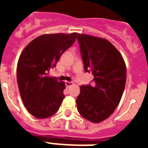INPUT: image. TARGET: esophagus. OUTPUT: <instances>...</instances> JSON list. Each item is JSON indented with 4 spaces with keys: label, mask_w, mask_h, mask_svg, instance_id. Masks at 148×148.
I'll list each match as a JSON object with an SVG mask.
<instances>
[{
    "label": "esophagus",
    "mask_w": 148,
    "mask_h": 148,
    "mask_svg": "<svg viewBox=\"0 0 148 148\" xmlns=\"http://www.w3.org/2000/svg\"><path fill=\"white\" fill-rule=\"evenodd\" d=\"M66 86L67 87V88H70L72 86H74V83L73 82H66Z\"/></svg>",
    "instance_id": "34e87169"
}]
</instances>
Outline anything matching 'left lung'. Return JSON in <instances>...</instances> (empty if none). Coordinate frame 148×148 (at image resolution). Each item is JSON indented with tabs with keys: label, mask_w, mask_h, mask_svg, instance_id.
I'll return each instance as SVG.
<instances>
[{
	"label": "left lung",
	"mask_w": 148,
	"mask_h": 148,
	"mask_svg": "<svg viewBox=\"0 0 148 148\" xmlns=\"http://www.w3.org/2000/svg\"><path fill=\"white\" fill-rule=\"evenodd\" d=\"M84 70L93 74V84L81 86L76 100L78 112L93 123L105 121L120 103L126 83V66L107 39L77 34Z\"/></svg>",
	"instance_id": "obj_1"
}]
</instances>
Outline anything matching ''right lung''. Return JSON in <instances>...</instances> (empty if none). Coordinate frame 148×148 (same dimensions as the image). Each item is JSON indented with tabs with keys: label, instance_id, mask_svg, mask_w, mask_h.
Segmentation results:
<instances>
[{
	"label": "right lung",
	"instance_id": "add662e5",
	"mask_svg": "<svg viewBox=\"0 0 148 148\" xmlns=\"http://www.w3.org/2000/svg\"><path fill=\"white\" fill-rule=\"evenodd\" d=\"M77 35H42L29 42L21 53L16 69L18 87L25 108L36 118L53 116L64 99L65 83L49 77L48 73L73 45Z\"/></svg>",
	"mask_w": 148,
	"mask_h": 148
}]
</instances>
